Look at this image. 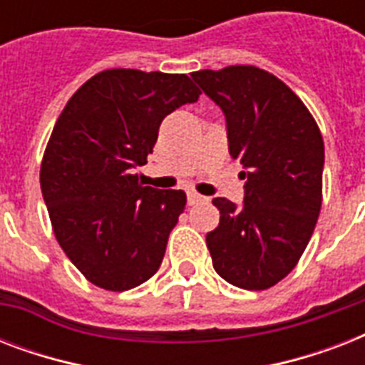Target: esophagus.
I'll use <instances>...</instances> for the list:
<instances>
[{"label": "esophagus", "mask_w": 365, "mask_h": 365, "mask_svg": "<svg viewBox=\"0 0 365 365\" xmlns=\"http://www.w3.org/2000/svg\"><path fill=\"white\" fill-rule=\"evenodd\" d=\"M202 200H205V197L197 193V191H187V202H189V205H197V202H202Z\"/></svg>", "instance_id": "1"}]
</instances>
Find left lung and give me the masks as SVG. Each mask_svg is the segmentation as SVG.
<instances>
[{"instance_id":"left-lung-1","label":"left lung","mask_w":365,"mask_h":365,"mask_svg":"<svg viewBox=\"0 0 365 365\" xmlns=\"http://www.w3.org/2000/svg\"><path fill=\"white\" fill-rule=\"evenodd\" d=\"M225 115L229 153L246 178L240 205L216 197L206 235L214 269L242 289H267L299 261L322 206L324 142L292 88L254 66L191 73Z\"/></svg>"}]
</instances>
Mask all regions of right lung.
<instances>
[{"label":"right lung","mask_w":365,"mask_h":365,"mask_svg":"<svg viewBox=\"0 0 365 365\" xmlns=\"http://www.w3.org/2000/svg\"><path fill=\"white\" fill-rule=\"evenodd\" d=\"M185 73L106 70L66 104L41 163V193L54 237L93 284L136 288L159 271L185 193L143 187L168 113L199 100Z\"/></svg>","instance_id":"right-lung-1"}]
</instances>
